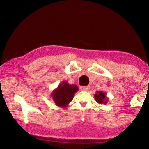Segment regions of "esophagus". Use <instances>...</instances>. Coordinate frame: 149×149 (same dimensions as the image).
Here are the masks:
<instances>
[{"mask_svg":"<svg viewBox=\"0 0 149 149\" xmlns=\"http://www.w3.org/2000/svg\"><path fill=\"white\" fill-rule=\"evenodd\" d=\"M89 88H90V87L89 86H82V87H81V90L87 91V90H89Z\"/></svg>","mask_w":149,"mask_h":149,"instance_id":"obj_1","label":"esophagus"}]
</instances>
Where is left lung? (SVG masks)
<instances>
[{"mask_svg":"<svg viewBox=\"0 0 149 149\" xmlns=\"http://www.w3.org/2000/svg\"><path fill=\"white\" fill-rule=\"evenodd\" d=\"M95 100L100 104H106L108 102V97H107V93L102 91H97L94 94Z\"/></svg>","mask_w":149,"mask_h":149,"instance_id":"obj_1","label":"left lung"}]
</instances>
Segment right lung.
Here are the masks:
<instances>
[{
    "label": "right lung",
    "instance_id": "right-lung-1",
    "mask_svg": "<svg viewBox=\"0 0 149 149\" xmlns=\"http://www.w3.org/2000/svg\"><path fill=\"white\" fill-rule=\"evenodd\" d=\"M78 90L79 87L76 85H70L68 81H64L59 84L58 87L51 94L54 102L58 107L66 108Z\"/></svg>",
    "mask_w": 149,
    "mask_h": 149
}]
</instances>
